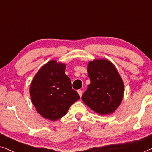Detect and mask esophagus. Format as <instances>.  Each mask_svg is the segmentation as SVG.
Listing matches in <instances>:
<instances>
[{"label": "esophagus", "mask_w": 152, "mask_h": 152, "mask_svg": "<svg viewBox=\"0 0 152 152\" xmlns=\"http://www.w3.org/2000/svg\"><path fill=\"white\" fill-rule=\"evenodd\" d=\"M77 92H78V93H79V95H80V97H82V90H80H80H78L77 91Z\"/></svg>", "instance_id": "1"}]
</instances>
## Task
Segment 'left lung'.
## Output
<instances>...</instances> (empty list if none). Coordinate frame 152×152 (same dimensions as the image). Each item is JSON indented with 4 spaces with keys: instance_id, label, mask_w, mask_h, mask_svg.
<instances>
[{
    "instance_id": "left-lung-1",
    "label": "left lung",
    "mask_w": 152,
    "mask_h": 152,
    "mask_svg": "<svg viewBox=\"0 0 152 152\" xmlns=\"http://www.w3.org/2000/svg\"><path fill=\"white\" fill-rule=\"evenodd\" d=\"M87 70L91 84L82 95L83 102L100 115L113 113L124 94L123 82L118 70L106 59L89 62Z\"/></svg>"
}]
</instances>
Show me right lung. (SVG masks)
Wrapping results in <instances>:
<instances>
[{
    "instance_id": "1",
    "label": "right lung",
    "mask_w": 152,
    "mask_h": 152,
    "mask_svg": "<svg viewBox=\"0 0 152 152\" xmlns=\"http://www.w3.org/2000/svg\"><path fill=\"white\" fill-rule=\"evenodd\" d=\"M65 69L64 64L49 61L39 70L30 86L31 99L37 112L52 121L65 115L70 106L80 99Z\"/></svg>"
}]
</instances>
